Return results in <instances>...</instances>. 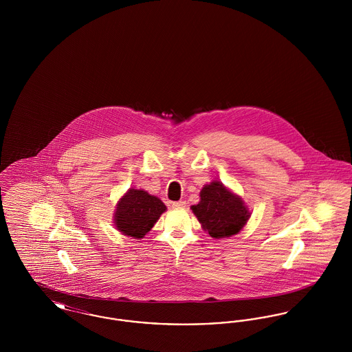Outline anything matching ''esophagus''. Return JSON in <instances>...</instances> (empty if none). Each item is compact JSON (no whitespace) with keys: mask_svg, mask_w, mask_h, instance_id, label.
Here are the masks:
<instances>
[{"mask_svg":"<svg viewBox=\"0 0 352 352\" xmlns=\"http://www.w3.org/2000/svg\"><path fill=\"white\" fill-rule=\"evenodd\" d=\"M171 206H173V208H184V207H186V201H173V204H171Z\"/></svg>","mask_w":352,"mask_h":352,"instance_id":"34e87169","label":"esophagus"}]
</instances>
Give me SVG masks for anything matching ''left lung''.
<instances>
[{"label":"left lung","instance_id":"obj_1","mask_svg":"<svg viewBox=\"0 0 352 352\" xmlns=\"http://www.w3.org/2000/svg\"><path fill=\"white\" fill-rule=\"evenodd\" d=\"M191 210L201 228L214 239L239 234L251 217L244 201L219 181L201 188V201Z\"/></svg>","mask_w":352,"mask_h":352}]
</instances>
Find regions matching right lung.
I'll list each match as a JSON object with an SVG mask.
<instances>
[{
    "mask_svg": "<svg viewBox=\"0 0 352 352\" xmlns=\"http://www.w3.org/2000/svg\"><path fill=\"white\" fill-rule=\"evenodd\" d=\"M166 206L144 190L129 188L118 201L113 221L118 231L133 239H142L153 228Z\"/></svg>",
    "mask_w": 352,
    "mask_h": 352,
    "instance_id": "obj_1",
    "label": "right lung"
}]
</instances>
